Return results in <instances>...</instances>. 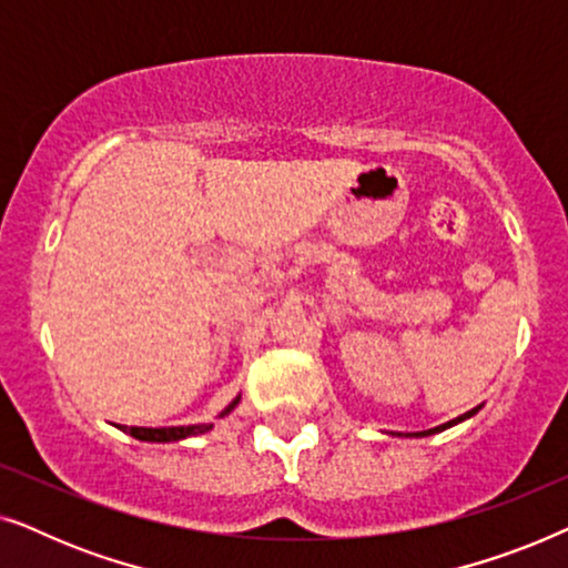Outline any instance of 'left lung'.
I'll return each mask as SVG.
<instances>
[{
	"mask_svg": "<svg viewBox=\"0 0 568 568\" xmlns=\"http://www.w3.org/2000/svg\"><path fill=\"white\" fill-rule=\"evenodd\" d=\"M478 408H473V410H468V414H463V416H457V418H453V422H447V424H442V426H434V429H429V432H422V434H416V437H429V434H437V432H445V429H449V426H455L457 422H463V418H470L473 414H476Z\"/></svg>",
	"mask_w": 568,
	"mask_h": 568,
	"instance_id": "obj_1",
	"label": "left lung"
}]
</instances>
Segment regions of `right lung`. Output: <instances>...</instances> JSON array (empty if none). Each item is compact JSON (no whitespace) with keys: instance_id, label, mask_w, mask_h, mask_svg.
<instances>
[{"instance_id":"right-lung-1","label":"right lung","mask_w":568,"mask_h":568,"mask_svg":"<svg viewBox=\"0 0 568 568\" xmlns=\"http://www.w3.org/2000/svg\"><path fill=\"white\" fill-rule=\"evenodd\" d=\"M237 400H232L230 406L224 408V414H230V410L237 406ZM212 426L214 424H193V426H160V429H146V426H121V429L129 432L131 437H136L142 442H178L185 437H196V434H204L212 429Z\"/></svg>"}]
</instances>
